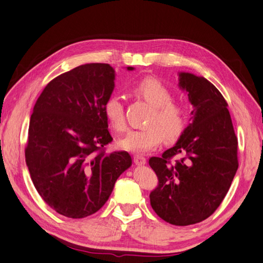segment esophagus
<instances>
[{"instance_id":"34e87169","label":"esophagus","mask_w":263,"mask_h":263,"mask_svg":"<svg viewBox=\"0 0 263 263\" xmlns=\"http://www.w3.org/2000/svg\"><path fill=\"white\" fill-rule=\"evenodd\" d=\"M133 160H134V163L139 164V166H142V164H145V162H146L145 157H143L141 155H136V156H134L133 157Z\"/></svg>"}]
</instances>
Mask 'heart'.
<instances>
[{
	"mask_svg": "<svg viewBox=\"0 0 263 263\" xmlns=\"http://www.w3.org/2000/svg\"><path fill=\"white\" fill-rule=\"evenodd\" d=\"M132 93L152 106L143 130L131 131L119 141L121 148L132 152H145L159 145L163 138L174 141L184 131L186 112L181 104L173 101L170 89L154 77H145L131 86ZM104 113L117 132L126 130L124 106L119 96H109Z\"/></svg>",
	"mask_w": 263,
	"mask_h": 263,
	"instance_id": "heart-1",
	"label": "heart"
}]
</instances>
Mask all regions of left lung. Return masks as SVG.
Here are the masks:
<instances>
[{"mask_svg":"<svg viewBox=\"0 0 263 263\" xmlns=\"http://www.w3.org/2000/svg\"><path fill=\"white\" fill-rule=\"evenodd\" d=\"M179 86L194 106L193 123L173 148L149 159L158 177L150 204L163 221L186 227L217 210L239 161L237 138L221 91L206 78L189 72H180ZM175 156L179 159L174 161Z\"/></svg>","mask_w":263,"mask_h":263,"instance_id":"8db88e82","label":"left lung"}]
</instances>
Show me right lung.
Instances as JSON below:
<instances>
[{
    "mask_svg": "<svg viewBox=\"0 0 263 263\" xmlns=\"http://www.w3.org/2000/svg\"><path fill=\"white\" fill-rule=\"evenodd\" d=\"M114 77L108 64L78 66L49 82L34 104L26 162L36 192L60 215L94 214L132 163L126 151L106 152L113 138L104 104Z\"/></svg>",
    "mask_w": 263,
    "mask_h": 263,
    "instance_id": "add662e5",
    "label": "right lung"
}]
</instances>
